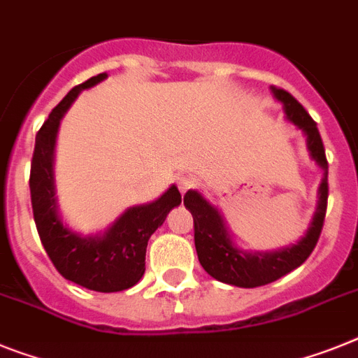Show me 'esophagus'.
Listing matches in <instances>:
<instances>
[{"instance_id":"obj_1","label":"esophagus","mask_w":358,"mask_h":358,"mask_svg":"<svg viewBox=\"0 0 358 358\" xmlns=\"http://www.w3.org/2000/svg\"><path fill=\"white\" fill-rule=\"evenodd\" d=\"M194 185V180L193 178H187V176H182V178L178 180V189H180V193L184 194L185 191H189V189L193 187Z\"/></svg>"}]
</instances>
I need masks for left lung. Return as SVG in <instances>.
Here are the masks:
<instances>
[{
	"label": "left lung",
	"mask_w": 358,
	"mask_h": 358,
	"mask_svg": "<svg viewBox=\"0 0 358 358\" xmlns=\"http://www.w3.org/2000/svg\"><path fill=\"white\" fill-rule=\"evenodd\" d=\"M273 94L276 96V100L284 103L287 118L295 123L296 127L304 131L306 136H308V147L311 151V156L324 169L320 198H318V207L313 216V222H311L308 233L299 244L275 251V253L249 255L242 253L240 249L231 244L220 213L216 211L200 193L187 191L184 194V203L191 211L194 220V248H196L198 260L213 278L224 282V284H231V286H266V284H271V282L278 280L280 276L287 275L299 266H302L308 260L309 255L313 253L315 245L320 238V233H322L324 218H326L327 194H329L327 158L322 138L318 133L317 122L287 91L273 87Z\"/></svg>",
	"instance_id": "left-lung-1"
}]
</instances>
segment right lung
<instances>
[{
  "instance_id": "right-lung-1",
  "label": "right lung",
  "mask_w": 358,
  "mask_h": 358,
  "mask_svg": "<svg viewBox=\"0 0 358 358\" xmlns=\"http://www.w3.org/2000/svg\"><path fill=\"white\" fill-rule=\"evenodd\" d=\"M107 74H98L74 87L45 120L36 134L29 185L38 235L59 275L87 289L114 293L133 287L142 278L147 242L164 224L167 213L182 202V196L173 185L155 202L131 207L101 236L83 238L62 224L56 213L52 178L54 142L59 120L83 89L96 85Z\"/></svg>"
}]
</instances>
